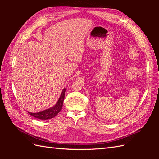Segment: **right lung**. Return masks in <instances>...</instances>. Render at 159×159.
Segmentation results:
<instances>
[{
  "instance_id": "right-lung-1",
  "label": "right lung",
  "mask_w": 159,
  "mask_h": 159,
  "mask_svg": "<svg viewBox=\"0 0 159 159\" xmlns=\"http://www.w3.org/2000/svg\"><path fill=\"white\" fill-rule=\"evenodd\" d=\"M66 89L64 88L63 90H62L60 97L59 98L58 100H57V102L54 106H53L48 109L42 111H40V112H38V113L28 112V113L30 115H32V116L34 117L35 118L42 119V120H47V119H50L54 117L57 115V113L60 111L62 108V106H63Z\"/></svg>"
}]
</instances>
